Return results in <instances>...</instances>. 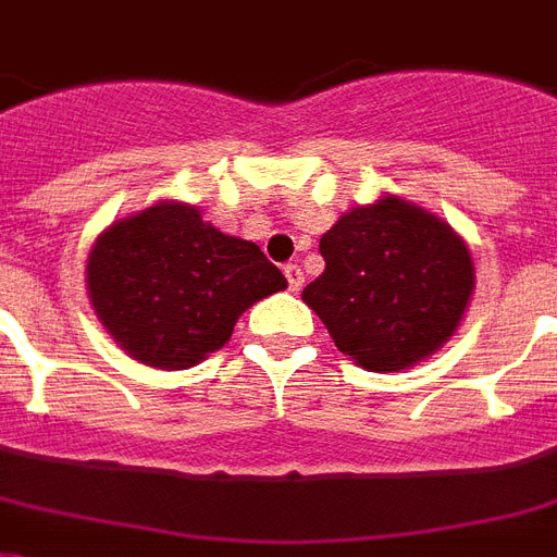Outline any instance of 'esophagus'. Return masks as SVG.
Here are the masks:
<instances>
[{
    "label": "esophagus",
    "instance_id": "34e87169",
    "mask_svg": "<svg viewBox=\"0 0 557 557\" xmlns=\"http://www.w3.org/2000/svg\"><path fill=\"white\" fill-rule=\"evenodd\" d=\"M284 275H287V284L293 293H298V289L305 287V273H301L298 264H287V268H284Z\"/></svg>",
    "mask_w": 557,
    "mask_h": 557
}]
</instances>
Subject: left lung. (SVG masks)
Returning <instances> with one entry per match:
<instances>
[{
    "label": "left lung",
    "instance_id": "left-lung-1",
    "mask_svg": "<svg viewBox=\"0 0 557 557\" xmlns=\"http://www.w3.org/2000/svg\"><path fill=\"white\" fill-rule=\"evenodd\" d=\"M319 250L324 273L301 298L335 347L370 372L407 370L444 347L475 287L463 238L398 196L352 207Z\"/></svg>",
    "mask_w": 557,
    "mask_h": 557
}]
</instances>
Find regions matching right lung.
<instances>
[{
	"instance_id": "1",
	"label": "right lung",
	"mask_w": 557,
	"mask_h": 557,
	"mask_svg": "<svg viewBox=\"0 0 557 557\" xmlns=\"http://www.w3.org/2000/svg\"><path fill=\"white\" fill-rule=\"evenodd\" d=\"M287 287L259 245L227 236L182 201L113 222L87 256V296L124 352L187 370L230 342L238 315Z\"/></svg>"
}]
</instances>
